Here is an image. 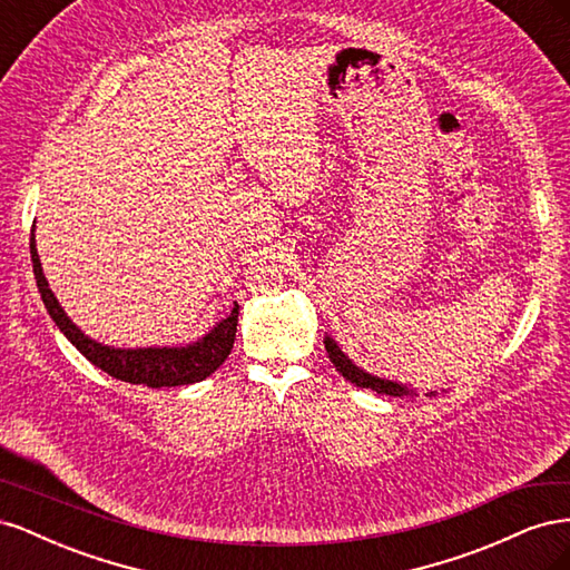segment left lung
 <instances>
[{
    "label": "left lung",
    "mask_w": 570,
    "mask_h": 570,
    "mask_svg": "<svg viewBox=\"0 0 570 570\" xmlns=\"http://www.w3.org/2000/svg\"><path fill=\"white\" fill-rule=\"evenodd\" d=\"M325 352H327V356H331L333 366L356 387H368V390H375L377 394H390V396H404L409 392L413 394V390H409L400 383H392V381H385V377H375L366 371H361L356 364H352V358L344 356V352L337 347V342L333 337H325Z\"/></svg>",
    "instance_id": "left-lung-1"
}]
</instances>
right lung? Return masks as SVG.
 <instances>
[{
  "instance_id": "obj_1",
  "label": "right lung",
  "mask_w": 570,
  "mask_h": 570,
  "mask_svg": "<svg viewBox=\"0 0 570 570\" xmlns=\"http://www.w3.org/2000/svg\"><path fill=\"white\" fill-rule=\"evenodd\" d=\"M30 258L32 273H36L38 289L47 312L59 325V331L71 340L73 347L88 358L97 368L109 373L116 381L130 385H147V387H178L193 385L212 375L223 361L228 358L235 333H237V314L239 306L235 302L228 318L216 323L202 340L187 344V347H147V350H114L105 347L85 335L76 323L63 314L61 304L57 302L55 292L49 289V283L42 273L40 256L36 249V233L30 235Z\"/></svg>"
}]
</instances>
